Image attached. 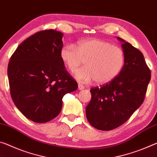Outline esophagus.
Wrapping results in <instances>:
<instances>
[{"label":"esophagus","instance_id":"obj_1","mask_svg":"<svg viewBox=\"0 0 157 157\" xmlns=\"http://www.w3.org/2000/svg\"><path fill=\"white\" fill-rule=\"evenodd\" d=\"M78 89H79V90H83V89H84V86H83V84H78Z\"/></svg>","mask_w":157,"mask_h":157}]
</instances>
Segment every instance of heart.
<instances>
[{
  "mask_svg": "<svg viewBox=\"0 0 157 157\" xmlns=\"http://www.w3.org/2000/svg\"><path fill=\"white\" fill-rule=\"evenodd\" d=\"M60 57L68 71L74 72L85 61L86 66L76 71L78 81L97 84L110 82L117 77L124 68L125 56L118 46L98 39L79 41L76 47L67 44L62 47Z\"/></svg>",
  "mask_w": 157,
  "mask_h": 157,
  "instance_id": "obj_1",
  "label": "heart"
}]
</instances>
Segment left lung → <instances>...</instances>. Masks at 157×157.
Returning a JSON list of instances; mask_svg holds the SVG:
<instances>
[{"label": "left lung", "mask_w": 157, "mask_h": 157, "mask_svg": "<svg viewBox=\"0 0 157 157\" xmlns=\"http://www.w3.org/2000/svg\"><path fill=\"white\" fill-rule=\"evenodd\" d=\"M122 42L124 68L113 81L90 89L91 99L86 108L89 124L98 130L110 131L131 117L145 100L151 79L143 54L132 44Z\"/></svg>", "instance_id": "8db88e82"}]
</instances>
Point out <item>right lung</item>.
Instances as JSON below:
<instances>
[{
    "label": "right lung",
    "mask_w": 157,
    "mask_h": 157,
    "mask_svg": "<svg viewBox=\"0 0 157 157\" xmlns=\"http://www.w3.org/2000/svg\"><path fill=\"white\" fill-rule=\"evenodd\" d=\"M63 33L44 30L21 43L7 67L12 101L30 120L45 123L58 116L63 96L78 89V82L60 57Z\"/></svg>",
    "instance_id": "obj_1"
}]
</instances>
